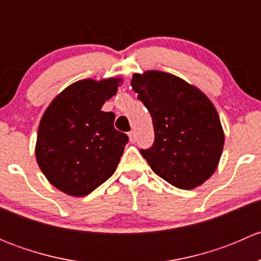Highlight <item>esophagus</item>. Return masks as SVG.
<instances>
[{"label": "esophagus", "mask_w": 261, "mask_h": 261, "mask_svg": "<svg viewBox=\"0 0 261 261\" xmlns=\"http://www.w3.org/2000/svg\"><path fill=\"white\" fill-rule=\"evenodd\" d=\"M128 139H130V143H135L136 136H135V133H134V131H130V133H128Z\"/></svg>", "instance_id": "esophagus-1"}]
</instances>
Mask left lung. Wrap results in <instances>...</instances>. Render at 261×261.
Instances as JSON below:
<instances>
[{"label": "left lung", "instance_id": "left-lung-1", "mask_svg": "<svg viewBox=\"0 0 261 261\" xmlns=\"http://www.w3.org/2000/svg\"><path fill=\"white\" fill-rule=\"evenodd\" d=\"M131 87L150 112L155 140L140 150L155 174L179 189L203 184L217 169L225 134L211 99L170 73H135Z\"/></svg>", "mask_w": 261, "mask_h": 261}]
</instances>
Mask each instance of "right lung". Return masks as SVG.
I'll return each instance as SVG.
<instances>
[{
  "label": "right lung",
  "mask_w": 261,
  "mask_h": 261,
  "mask_svg": "<svg viewBox=\"0 0 261 261\" xmlns=\"http://www.w3.org/2000/svg\"><path fill=\"white\" fill-rule=\"evenodd\" d=\"M120 83V77L75 82L50 102L41 117L36 162L65 194L87 196L117 168L128 138L114 127V112L102 111V106Z\"/></svg>",
  "instance_id": "1"
}]
</instances>
